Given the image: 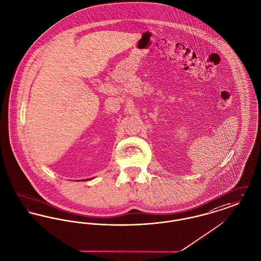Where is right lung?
Returning a JSON list of instances; mask_svg holds the SVG:
<instances>
[{"mask_svg": "<svg viewBox=\"0 0 261 261\" xmlns=\"http://www.w3.org/2000/svg\"><path fill=\"white\" fill-rule=\"evenodd\" d=\"M86 179H90V178H86ZM86 179H84V180H86Z\"/></svg>", "mask_w": 261, "mask_h": 261, "instance_id": "right-lung-1", "label": "right lung"}]
</instances>
